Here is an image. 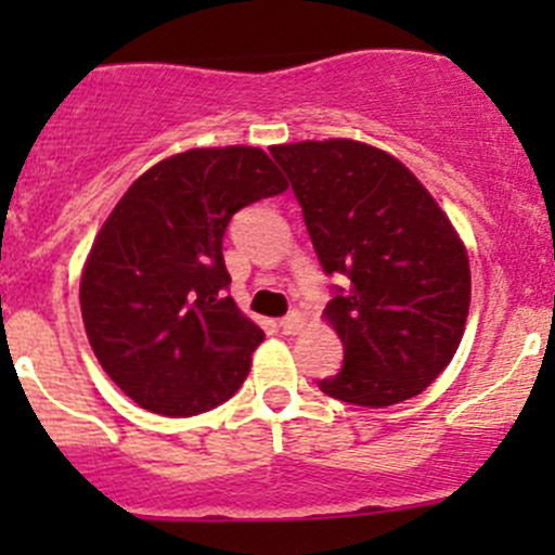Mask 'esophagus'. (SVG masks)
<instances>
[{
    "label": "esophagus",
    "mask_w": 555,
    "mask_h": 555,
    "mask_svg": "<svg viewBox=\"0 0 555 555\" xmlns=\"http://www.w3.org/2000/svg\"><path fill=\"white\" fill-rule=\"evenodd\" d=\"M304 324H306L304 313H300V311H289L287 317H284L282 322H279V327H282L284 335H298L300 330H304Z\"/></svg>",
    "instance_id": "1"
}]
</instances>
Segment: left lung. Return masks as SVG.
I'll return each instance as SVG.
<instances>
[{
    "label": "left lung",
    "instance_id": "1",
    "mask_svg": "<svg viewBox=\"0 0 555 555\" xmlns=\"http://www.w3.org/2000/svg\"><path fill=\"white\" fill-rule=\"evenodd\" d=\"M304 209L327 276H344L324 317L344 367L319 389L386 408L427 389L462 340L469 311L464 244L397 158L351 139L271 147Z\"/></svg>",
    "mask_w": 555,
    "mask_h": 555
}]
</instances>
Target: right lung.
Segmentation results:
<instances>
[{"mask_svg":"<svg viewBox=\"0 0 555 555\" xmlns=\"http://www.w3.org/2000/svg\"><path fill=\"white\" fill-rule=\"evenodd\" d=\"M287 190L260 147L188 150L126 190L80 282L93 354L137 405L195 416L244 384L262 330L231 298L222 238L233 215Z\"/></svg>","mask_w":555,"mask_h":555,"instance_id":"add662e5","label":"right lung"}]
</instances>
